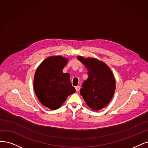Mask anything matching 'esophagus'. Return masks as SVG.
<instances>
[{"label": "esophagus", "mask_w": 148, "mask_h": 148, "mask_svg": "<svg viewBox=\"0 0 148 148\" xmlns=\"http://www.w3.org/2000/svg\"><path fill=\"white\" fill-rule=\"evenodd\" d=\"M75 88L76 90V91L79 92V90H80V86H76V87H75Z\"/></svg>", "instance_id": "1"}]
</instances>
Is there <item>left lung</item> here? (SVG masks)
<instances>
[{
	"instance_id": "1",
	"label": "left lung",
	"mask_w": 148,
	"mask_h": 148,
	"mask_svg": "<svg viewBox=\"0 0 148 148\" xmlns=\"http://www.w3.org/2000/svg\"><path fill=\"white\" fill-rule=\"evenodd\" d=\"M88 70V77L80 89V95L93 111H98L110 102L116 89V81L108 66L95 58L77 56Z\"/></svg>"
}]
</instances>
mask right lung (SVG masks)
<instances>
[{
  "label": "right lung",
  "mask_w": 148,
  "mask_h": 148,
  "mask_svg": "<svg viewBox=\"0 0 148 148\" xmlns=\"http://www.w3.org/2000/svg\"><path fill=\"white\" fill-rule=\"evenodd\" d=\"M68 60L61 56H50L37 68L34 78V87L40 102L50 109H58L69 95L75 92L69 74L63 69Z\"/></svg>",
  "instance_id": "right-lung-1"
}]
</instances>
